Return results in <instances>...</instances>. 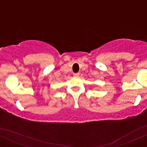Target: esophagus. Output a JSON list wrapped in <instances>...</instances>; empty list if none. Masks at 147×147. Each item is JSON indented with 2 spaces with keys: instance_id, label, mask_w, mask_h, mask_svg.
<instances>
[{
  "instance_id": "1",
  "label": "esophagus",
  "mask_w": 147,
  "mask_h": 147,
  "mask_svg": "<svg viewBox=\"0 0 147 147\" xmlns=\"http://www.w3.org/2000/svg\"><path fill=\"white\" fill-rule=\"evenodd\" d=\"M73 76L75 77H78L79 76V73H74L73 74Z\"/></svg>"
}]
</instances>
